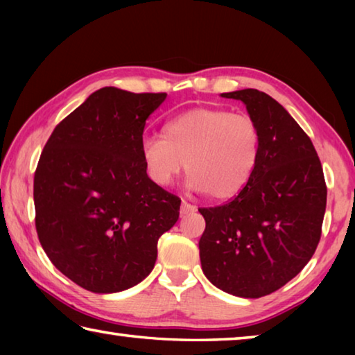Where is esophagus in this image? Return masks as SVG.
<instances>
[{
	"instance_id": "1",
	"label": "esophagus",
	"mask_w": 355,
	"mask_h": 355,
	"mask_svg": "<svg viewBox=\"0 0 355 355\" xmlns=\"http://www.w3.org/2000/svg\"><path fill=\"white\" fill-rule=\"evenodd\" d=\"M196 209H197L196 205H191V203L183 200V202H182V208H180V213H182V214H188V213H194Z\"/></svg>"
}]
</instances>
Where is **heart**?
Wrapping results in <instances>:
<instances>
[{"mask_svg": "<svg viewBox=\"0 0 355 355\" xmlns=\"http://www.w3.org/2000/svg\"><path fill=\"white\" fill-rule=\"evenodd\" d=\"M260 148V128L248 114L194 107L171 119L164 136L144 137L141 158L155 184L169 186L186 166L192 191L228 200L250 182Z\"/></svg>", "mask_w": 355, "mask_h": 355, "instance_id": "1", "label": "heart"}]
</instances>
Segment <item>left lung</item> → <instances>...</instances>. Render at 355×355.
<instances>
[{
	"label": "left lung",
	"instance_id": "8db88e82",
	"mask_svg": "<svg viewBox=\"0 0 355 355\" xmlns=\"http://www.w3.org/2000/svg\"><path fill=\"white\" fill-rule=\"evenodd\" d=\"M241 100L261 133L257 169L224 205L199 208L202 271L239 297L277 291L302 271L321 238L327 186L307 133L279 101L257 89L222 94Z\"/></svg>",
	"mask_w": 355,
	"mask_h": 355
}]
</instances>
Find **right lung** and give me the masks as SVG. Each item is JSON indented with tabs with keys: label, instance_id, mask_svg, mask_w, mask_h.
<instances>
[{
	"label": "right lung",
	"instance_id": "right-lung-1",
	"mask_svg": "<svg viewBox=\"0 0 355 355\" xmlns=\"http://www.w3.org/2000/svg\"><path fill=\"white\" fill-rule=\"evenodd\" d=\"M167 94L94 92L53 130L34 173L35 230L51 263L92 293L128 290L152 272L180 200L148 178L146 120Z\"/></svg>",
	"mask_w": 355,
	"mask_h": 355
}]
</instances>
